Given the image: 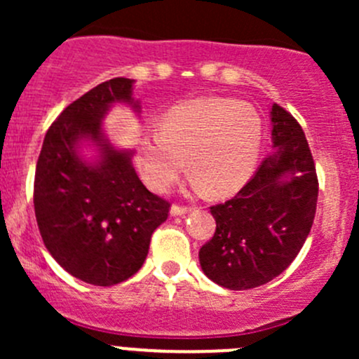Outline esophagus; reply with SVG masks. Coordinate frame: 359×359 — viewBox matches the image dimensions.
I'll return each mask as SVG.
<instances>
[{"instance_id": "esophagus-1", "label": "esophagus", "mask_w": 359, "mask_h": 359, "mask_svg": "<svg viewBox=\"0 0 359 359\" xmlns=\"http://www.w3.org/2000/svg\"><path fill=\"white\" fill-rule=\"evenodd\" d=\"M191 208H187V206H180V205H173L172 208H170V213H172L173 217H179V215H186L187 212H189Z\"/></svg>"}]
</instances>
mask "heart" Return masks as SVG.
Returning a JSON list of instances; mask_svg holds the SVG:
<instances>
[{
  "mask_svg": "<svg viewBox=\"0 0 359 359\" xmlns=\"http://www.w3.org/2000/svg\"><path fill=\"white\" fill-rule=\"evenodd\" d=\"M262 121L248 102L205 97L172 107L159 119V133L146 132L137 144L144 180L168 191L186 168L210 196H227L245 186L257 165Z\"/></svg>",
  "mask_w": 359,
  "mask_h": 359,
  "instance_id": "heart-1",
  "label": "heart"
}]
</instances>
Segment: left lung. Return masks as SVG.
Listing matches in <instances>:
<instances>
[{
  "mask_svg": "<svg viewBox=\"0 0 359 359\" xmlns=\"http://www.w3.org/2000/svg\"><path fill=\"white\" fill-rule=\"evenodd\" d=\"M271 125L276 151L236 196L210 208L217 229L200 250V264L213 283L229 290L280 276L299 255L316 213V166L302 126L278 104Z\"/></svg>",
  "mask_w": 359,
  "mask_h": 359,
  "instance_id": "left-lung-1",
  "label": "left lung"
}]
</instances>
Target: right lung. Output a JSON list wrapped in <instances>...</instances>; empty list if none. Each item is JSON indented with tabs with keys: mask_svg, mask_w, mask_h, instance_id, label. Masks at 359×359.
Instances as JSON below:
<instances>
[{
	"mask_svg": "<svg viewBox=\"0 0 359 359\" xmlns=\"http://www.w3.org/2000/svg\"><path fill=\"white\" fill-rule=\"evenodd\" d=\"M133 79L112 78L60 112L43 140L34 175V213L50 255L78 280L111 287L142 267L151 236L170 203L146 189L132 149L109 142L102 121L114 104L133 99ZM85 142L97 156L81 154Z\"/></svg>",
	"mask_w": 359,
	"mask_h": 359,
	"instance_id": "add662e5",
	"label": "right lung"
}]
</instances>
